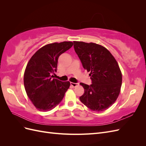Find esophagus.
I'll use <instances>...</instances> for the list:
<instances>
[{
  "label": "esophagus",
  "mask_w": 146,
  "mask_h": 146,
  "mask_svg": "<svg viewBox=\"0 0 146 146\" xmlns=\"http://www.w3.org/2000/svg\"><path fill=\"white\" fill-rule=\"evenodd\" d=\"M70 85L73 87H76L79 85L78 83H73V82H70Z\"/></svg>",
  "instance_id": "esophagus-1"
}]
</instances>
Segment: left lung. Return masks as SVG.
Masks as SVG:
<instances>
[{
    "mask_svg": "<svg viewBox=\"0 0 146 146\" xmlns=\"http://www.w3.org/2000/svg\"><path fill=\"white\" fill-rule=\"evenodd\" d=\"M83 68L90 72L91 85L80 83L85 90L80 100L94 111L108 109L120 93L122 74L116 60L107 48L97 44L74 41Z\"/></svg>",
    "mask_w": 146,
    "mask_h": 146,
    "instance_id": "obj_1",
    "label": "left lung"
}]
</instances>
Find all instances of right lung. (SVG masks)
<instances>
[{
    "mask_svg": "<svg viewBox=\"0 0 146 146\" xmlns=\"http://www.w3.org/2000/svg\"><path fill=\"white\" fill-rule=\"evenodd\" d=\"M73 46V42H54L43 46L35 53L26 66L24 87L29 98L38 110L54 109L63 99L69 82L53 78L56 72L58 57Z\"/></svg>",
    "mask_w": 146,
    "mask_h": 146,
    "instance_id": "obj_1",
    "label": "right lung"
}]
</instances>
